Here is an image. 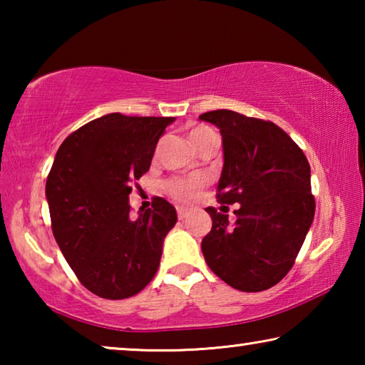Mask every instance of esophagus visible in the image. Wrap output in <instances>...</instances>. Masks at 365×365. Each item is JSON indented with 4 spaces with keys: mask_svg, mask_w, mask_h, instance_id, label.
<instances>
[{
    "mask_svg": "<svg viewBox=\"0 0 365 365\" xmlns=\"http://www.w3.org/2000/svg\"><path fill=\"white\" fill-rule=\"evenodd\" d=\"M177 214H178V219L183 220L190 215V209L188 207H177Z\"/></svg>",
    "mask_w": 365,
    "mask_h": 365,
    "instance_id": "34e87169",
    "label": "esophagus"
}]
</instances>
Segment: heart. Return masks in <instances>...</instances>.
Here are the masks:
<instances>
[{
  "label": "heart",
  "instance_id": "heart-1",
  "mask_svg": "<svg viewBox=\"0 0 365 365\" xmlns=\"http://www.w3.org/2000/svg\"><path fill=\"white\" fill-rule=\"evenodd\" d=\"M215 137L212 130H209L207 127H195L188 132V138L191 141V145L196 151H200V148L206 143L209 138ZM206 185V178L205 177H188V178H170L164 183V190L168 193L175 197L178 201H193L195 197L200 193V190Z\"/></svg>",
  "mask_w": 365,
  "mask_h": 365
}]
</instances>
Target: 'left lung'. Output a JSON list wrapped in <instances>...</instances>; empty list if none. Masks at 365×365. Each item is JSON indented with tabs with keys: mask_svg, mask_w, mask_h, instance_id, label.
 Returning a JSON list of instances; mask_svg holds the SVG:
<instances>
[{
	"mask_svg": "<svg viewBox=\"0 0 365 365\" xmlns=\"http://www.w3.org/2000/svg\"><path fill=\"white\" fill-rule=\"evenodd\" d=\"M220 130L222 205H240L235 224L206 207L212 228L202 256L219 279L246 293L279 283L293 267L312 225L311 168L301 148L274 122L219 109L201 114Z\"/></svg>",
	"mask_w": 365,
	"mask_h": 365,
	"instance_id": "8db88e82",
	"label": "left lung"
}]
</instances>
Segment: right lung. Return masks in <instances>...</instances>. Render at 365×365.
Here are the masks:
<instances>
[{"label": "right lung", "instance_id": "1", "mask_svg": "<svg viewBox=\"0 0 365 365\" xmlns=\"http://www.w3.org/2000/svg\"><path fill=\"white\" fill-rule=\"evenodd\" d=\"M174 120L106 114L71 133L54 158L45 190L54 240L82 285L100 298H130L158 272L175 207L154 197L133 219L128 195Z\"/></svg>", "mask_w": 365, "mask_h": 365}]
</instances>
